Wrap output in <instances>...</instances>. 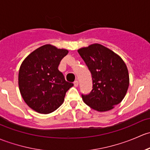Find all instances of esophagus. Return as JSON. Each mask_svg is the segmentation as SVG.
Returning a JSON list of instances; mask_svg holds the SVG:
<instances>
[{
    "mask_svg": "<svg viewBox=\"0 0 150 150\" xmlns=\"http://www.w3.org/2000/svg\"><path fill=\"white\" fill-rule=\"evenodd\" d=\"M74 86H76H76H78V85H79L78 81H75L74 82Z\"/></svg>",
    "mask_w": 150,
    "mask_h": 150,
    "instance_id": "esophagus-1",
    "label": "esophagus"
}]
</instances>
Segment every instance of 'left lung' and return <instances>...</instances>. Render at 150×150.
<instances>
[{
    "instance_id": "left-lung-1",
    "label": "left lung",
    "mask_w": 150,
    "mask_h": 150,
    "mask_svg": "<svg viewBox=\"0 0 150 150\" xmlns=\"http://www.w3.org/2000/svg\"><path fill=\"white\" fill-rule=\"evenodd\" d=\"M92 76V90L82 95L83 101L91 108L105 112L123 100L129 86L127 66L123 59L108 47L95 43L79 49Z\"/></svg>"
}]
</instances>
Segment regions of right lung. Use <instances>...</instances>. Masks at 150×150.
Returning a JSON list of instances; mask_svg holds the SVG:
<instances>
[{
	"label": "right lung",
	"instance_id": "add662e5",
	"mask_svg": "<svg viewBox=\"0 0 150 150\" xmlns=\"http://www.w3.org/2000/svg\"><path fill=\"white\" fill-rule=\"evenodd\" d=\"M69 52L47 44L26 57L18 72V88L23 100L30 108L42 114L58 109L66 92L74 86L65 80L58 66Z\"/></svg>",
	"mask_w": 150,
	"mask_h": 150
}]
</instances>
